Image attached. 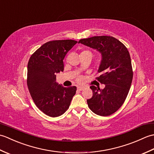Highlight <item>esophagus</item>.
<instances>
[{
  "instance_id": "1",
  "label": "esophagus",
  "mask_w": 154,
  "mask_h": 154,
  "mask_svg": "<svg viewBox=\"0 0 154 154\" xmlns=\"http://www.w3.org/2000/svg\"><path fill=\"white\" fill-rule=\"evenodd\" d=\"M84 87H81V86H79L77 87V89L79 90V91H83L84 89Z\"/></svg>"
}]
</instances>
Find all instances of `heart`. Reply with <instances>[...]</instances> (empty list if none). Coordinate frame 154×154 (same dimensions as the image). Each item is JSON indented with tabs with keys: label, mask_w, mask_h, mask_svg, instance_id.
<instances>
[{
	"label": "heart",
	"mask_w": 154,
	"mask_h": 154,
	"mask_svg": "<svg viewBox=\"0 0 154 154\" xmlns=\"http://www.w3.org/2000/svg\"><path fill=\"white\" fill-rule=\"evenodd\" d=\"M81 54H89L90 55H91V57H93V53L92 51H90V50H83L82 52H81Z\"/></svg>",
	"instance_id": "heart-1"
}]
</instances>
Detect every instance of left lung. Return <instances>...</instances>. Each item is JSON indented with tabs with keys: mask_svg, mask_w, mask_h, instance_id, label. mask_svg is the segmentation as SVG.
Wrapping results in <instances>:
<instances>
[{
	"mask_svg": "<svg viewBox=\"0 0 154 154\" xmlns=\"http://www.w3.org/2000/svg\"><path fill=\"white\" fill-rule=\"evenodd\" d=\"M79 43L96 49L102 54L98 70L100 75L96 79L105 87L103 89L90 87L93 97L87 100L88 106L97 115H111L124 103L132 84L133 70L129 51L112 36H93L81 39Z\"/></svg>",
	"mask_w": 154,
	"mask_h": 154,
	"instance_id": "1",
	"label": "left lung"
}]
</instances>
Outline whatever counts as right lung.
<instances>
[{"mask_svg": "<svg viewBox=\"0 0 154 154\" xmlns=\"http://www.w3.org/2000/svg\"><path fill=\"white\" fill-rule=\"evenodd\" d=\"M77 43L72 40L48 42L31 55L28 63L27 85L35 105L46 115L61 116L70 106L75 86L65 87L56 82V73L63 71V59Z\"/></svg>", "mask_w": 154, "mask_h": 154, "instance_id": "1", "label": "right lung"}]
</instances>
